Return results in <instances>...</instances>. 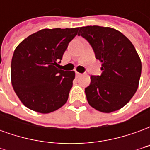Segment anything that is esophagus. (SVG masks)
<instances>
[{
  "mask_svg": "<svg viewBox=\"0 0 150 150\" xmlns=\"http://www.w3.org/2000/svg\"><path fill=\"white\" fill-rule=\"evenodd\" d=\"M75 75H76V77H79V76H81L82 74L79 73V72H75Z\"/></svg>",
  "mask_w": 150,
  "mask_h": 150,
  "instance_id": "obj_1",
  "label": "esophagus"
}]
</instances>
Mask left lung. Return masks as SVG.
<instances>
[{
	"label": "left lung",
	"instance_id": "8db88e82",
	"mask_svg": "<svg viewBox=\"0 0 150 150\" xmlns=\"http://www.w3.org/2000/svg\"><path fill=\"white\" fill-rule=\"evenodd\" d=\"M78 35L88 41L96 59L102 62V74L91 75V83L85 88L88 104L102 112L119 110L138 88L142 62L135 47L113 28L83 26L79 28Z\"/></svg>",
	"mask_w": 150,
	"mask_h": 150
}]
</instances>
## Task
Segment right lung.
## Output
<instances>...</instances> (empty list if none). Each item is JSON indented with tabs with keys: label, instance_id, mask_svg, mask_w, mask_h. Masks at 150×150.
Returning <instances> with one entry per match:
<instances>
[{
	"label": "right lung",
	"instance_id": "1",
	"mask_svg": "<svg viewBox=\"0 0 150 150\" xmlns=\"http://www.w3.org/2000/svg\"><path fill=\"white\" fill-rule=\"evenodd\" d=\"M79 29H43L17 46L12 58L11 81L25 107L45 114L66 104L75 71L56 67Z\"/></svg>",
	"mask_w": 150,
	"mask_h": 150
}]
</instances>
